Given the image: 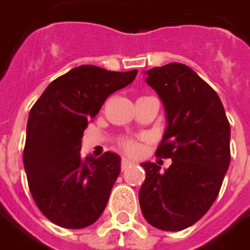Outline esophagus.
Instances as JSON below:
<instances>
[{
  "mask_svg": "<svg viewBox=\"0 0 250 250\" xmlns=\"http://www.w3.org/2000/svg\"><path fill=\"white\" fill-rule=\"evenodd\" d=\"M134 162L131 161V160H128V158H122V162H120V167H122V170H125V167H131Z\"/></svg>",
  "mask_w": 250,
  "mask_h": 250,
  "instance_id": "1",
  "label": "esophagus"
}]
</instances>
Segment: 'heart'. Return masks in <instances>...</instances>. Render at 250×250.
Returning <instances> with one entry per match:
<instances>
[{"label":"heart","mask_w":250,"mask_h":250,"mask_svg":"<svg viewBox=\"0 0 250 250\" xmlns=\"http://www.w3.org/2000/svg\"><path fill=\"white\" fill-rule=\"evenodd\" d=\"M119 146L125 150V153H128L131 155L138 154L139 150H141L139 142H138L137 139H132V138H123V139H120Z\"/></svg>","instance_id":"heart-1"}]
</instances>
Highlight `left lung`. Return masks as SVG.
I'll return each mask as SVG.
<instances>
[{
    "label": "left lung",
    "instance_id": "8db88e82",
    "mask_svg": "<svg viewBox=\"0 0 250 250\" xmlns=\"http://www.w3.org/2000/svg\"><path fill=\"white\" fill-rule=\"evenodd\" d=\"M146 74L167 119L155 155L172 158V165L162 173L154 162H143L139 204L151 226L180 231L198 222L221 191L230 164V125L219 96L191 67L173 62Z\"/></svg>",
    "mask_w": 250,
    "mask_h": 250
}]
</instances>
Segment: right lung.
<instances>
[{"label":"right lung","mask_w":250,"mask_h":250,"mask_svg":"<svg viewBox=\"0 0 250 250\" xmlns=\"http://www.w3.org/2000/svg\"><path fill=\"white\" fill-rule=\"evenodd\" d=\"M138 70L83 64L54 80L31 108L22 153L29 192L42 214L64 229L95 223L120 173V157L107 151L83 160V130L113 92Z\"/></svg>","instance_id":"right-lung-1"}]
</instances>
